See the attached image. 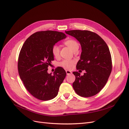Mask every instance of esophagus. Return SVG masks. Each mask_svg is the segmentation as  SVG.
Instances as JSON below:
<instances>
[{
	"mask_svg": "<svg viewBox=\"0 0 129 129\" xmlns=\"http://www.w3.org/2000/svg\"><path fill=\"white\" fill-rule=\"evenodd\" d=\"M66 74H67V75H70V74H71L72 73L71 71H68V70H67V71H66Z\"/></svg>",
	"mask_w": 129,
	"mask_h": 129,
	"instance_id": "esophagus-1",
	"label": "esophagus"
}]
</instances>
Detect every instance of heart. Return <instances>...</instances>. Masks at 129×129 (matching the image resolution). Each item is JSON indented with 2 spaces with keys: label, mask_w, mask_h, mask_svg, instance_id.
Segmentation results:
<instances>
[{
  "label": "heart",
  "mask_w": 129,
  "mask_h": 129,
  "mask_svg": "<svg viewBox=\"0 0 129 129\" xmlns=\"http://www.w3.org/2000/svg\"><path fill=\"white\" fill-rule=\"evenodd\" d=\"M64 44L65 45L68 46L73 52H75L77 51L79 48V44L77 41L72 39H70L64 41ZM52 55L55 58H58L60 57V49L57 45L53 46L51 49ZM75 61L74 60H63L58 63V66L66 69H71L73 65L75 64Z\"/></svg>",
  "instance_id": "1"
}]
</instances>
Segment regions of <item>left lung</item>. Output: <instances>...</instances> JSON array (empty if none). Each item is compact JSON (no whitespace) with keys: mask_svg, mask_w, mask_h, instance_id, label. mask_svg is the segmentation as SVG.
<instances>
[{"mask_svg":"<svg viewBox=\"0 0 129 129\" xmlns=\"http://www.w3.org/2000/svg\"><path fill=\"white\" fill-rule=\"evenodd\" d=\"M66 33L80 43L82 53L76 65L77 70H85L83 76L74 72L73 83L77 95L89 97L96 95L106 84L112 71V60L109 47L96 33L87 30H72Z\"/></svg>","mask_w":129,"mask_h":129,"instance_id":"1","label":"left lung"}]
</instances>
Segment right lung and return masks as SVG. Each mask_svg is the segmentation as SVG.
<instances>
[{
	"label": "right lung",
	"instance_id": "right-lung-1",
	"mask_svg": "<svg viewBox=\"0 0 129 129\" xmlns=\"http://www.w3.org/2000/svg\"><path fill=\"white\" fill-rule=\"evenodd\" d=\"M66 37L57 31H39L31 35L22 47L18 57V73L26 89L37 99L48 101L57 95L66 71L58 67L52 75L47 71L54 60L52 47Z\"/></svg>",
	"mask_w": 129,
	"mask_h": 129
}]
</instances>
